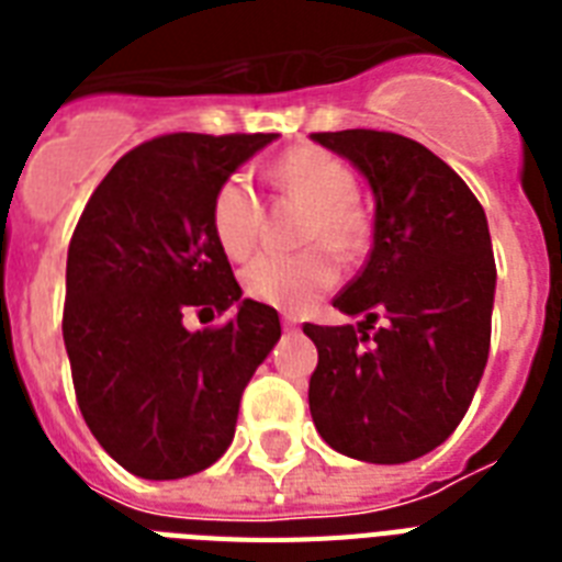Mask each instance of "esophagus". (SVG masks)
Segmentation results:
<instances>
[{
  "label": "esophagus",
  "mask_w": 562,
  "mask_h": 562,
  "mask_svg": "<svg viewBox=\"0 0 562 562\" xmlns=\"http://www.w3.org/2000/svg\"><path fill=\"white\" fill-rule=\"evenodd\" d=\"M297 326H300L297 317H294V315H282V329H285V333H294Z\"/></svg>",
  "instance_id": "obj_1"
}]
</instances>
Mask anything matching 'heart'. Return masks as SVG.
I'll return each mask as SVG.
<instances>
[{
    "label": "heart",
    "instance_id": "b5f03b06",
    "mask_svg": "<svg viewBox=\"0 0 562 562\" xmlns=\"http://www.w3.org/2000/svg\"><path fill=\"white\" fill-rule=\"evenodd\" d=\"M273 180L285 192L300 194L312 203V218L306 224V241L329 245L350 254L364 238V215L352 203L356 180L350 169L333 154L321 148H294L282 154L273 166ZM210 221L215 241L229 259H245L254 250L262 227V201L247 175L236 171L221 180L212 194ZM338 280V262L324 247L306 254H259L241 273L247 297L265 306L300 312L312 306L324 291Z\"/></svg>",
    "mask_w": 562,
    "mask_h": 562
}]
</instances>
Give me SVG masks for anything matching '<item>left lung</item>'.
<instances>
[{
    "mask_svg": "<svg viewBox=\"0 0 562 562\" xmlns=\"http://www.w3.org/2000/svg\"><path fill=\"white\" fill-rule=\"evenodd\" d=\"M350 160L375 201L373 250L335 297L359 324L315 326L308 411L335 452L423 458L470 408L490 352L496 262L487 215L426 145L384 131L312 134Z\"/></svg>",
    "mask_w": 562,
    "mask_h": 562,
    "instance_id": "obj_1",
    "label": "left lung"
}]
</instances>
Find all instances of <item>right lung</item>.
Returning <instances> with one entry per match:
<instances>
[{
	"label": "right lung",
	"mask_w": 562,
	"mask_h": 562,
	"mask_svg": "<svg viewBox=\"0 0 562 562\" xmlns=\"http://www.w3.org/2000/svg\"><path fill=\"white\" fill-rule=\"evenodd\" d=\"M277 134H171L110 169L69 241L64 344L101 449L148 481L227 452L250 375L280 341L277 308L241 297L210 221L221 180ZM225 324L189 334L182 317Z\"/></svg>",
	"instance_id": "add662e5"
}]
</instances>
